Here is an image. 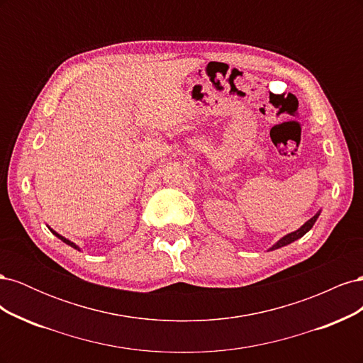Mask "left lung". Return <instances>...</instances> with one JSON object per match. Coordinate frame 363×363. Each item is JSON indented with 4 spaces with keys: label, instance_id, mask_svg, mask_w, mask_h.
<instances>
[{
    "label": "left lung",
    "instance_id": "8db88e82",
    "mask_svg": "<svg viewBox=\"0 0 363 363\" xmlns=\"http://www.w3.org/2000/svg\"><path fill=\"white\" fill-rule=\"evenodd\" d=\"M318 216H320V213H316L313 218H311L309 221H307L304 225H301L298 230H296V232H292V233H289V235H286L284 238H281L279 242L274 245L271 250H277V248H280V247H284V245H288V244H291V242H294V240H296L298 238H301V236H304L307 232H309V230L313 227V224H315V221L318 219Z\"/></svg>",
    "mask_w": 363,
    "mask_h": 363
}]
</instances>
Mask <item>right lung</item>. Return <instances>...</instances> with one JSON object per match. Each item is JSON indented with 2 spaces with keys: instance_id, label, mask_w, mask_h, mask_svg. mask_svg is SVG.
Masks as SVG:
<instances>
[{
  "instance_id": "right-lung-1",
  "label": "right lung",
  "mask_w": 363,
  "mask_h": 363,
  "mask_svg": "<svg viewBox=\"0 0 363 363\" xmlns=\"http://www.w3.org/2000/svg\"><path fill=\"white\" fill-rule=\"evenodd\" d=\"M51 232H52V230H51ZM52 233H54V235H56V236H57V238H59V239H60V240H63V242H65V244H68V245H71V247H72V248H77V247H75V245H74V244H72V242H71V240H68V239H65V238H63V236H60V235H57V233H56V232H52Z\"/></svg>"
}]
</instances>
